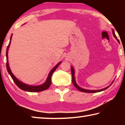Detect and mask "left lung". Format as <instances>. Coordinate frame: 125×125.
I'll use <instances>...</instances> for the list:
<instances>
[{
  "mask_svg": "<svg viewBox=\"0 0 125 125\" xmlns=\"http://www.w3.org/2000/svg\"><path fill=\"white\" fill-rule=\"evenodd\" d=\"M113 34L114 35V37L115 38V39H116V40L118 41V43H120V41L119 40H118V39L117 38V37H116V36L115 35V32H114V30H113ZM71 72H72V82H73V85H74L75 87L78 90H79V91H80V92H84V93H97V92H101V91H103L105 89H106L108 88L113 83V82L114 80H113V82H112L111 84L109 86H107V87H106L104 89H100V90H88V89H83L81 87H80V86L78 85V84H77V83H76L75 82V77H74V68L71 66Z\"/></svg>",
  "mask_w": 125,
  "mask_h": 125,
  "instance_id": "obj_1",
  "label": "left lung"
}]
</instances>
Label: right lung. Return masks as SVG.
I'll return each instance as SVG.
<instances>
[{
	"mask_svg": "<svg viewBox=\"0 0 125 125\" xmlns=\"http://www.w3.org/2000/svg\"><path fill=\"white\" fill-rule=\"evenodd\" d=\"M12 35H11V37H10V42L9 43V45L8 46L7 48V51H6V57H7V71L9 73V74L11 76L12 78V80H14L15 83L16 84V85L18 86L19 88L22 90L26 91V92H42V91H43L47 89L50 87L51 84V77L52 74L56 70L57 68L58 67V65H60L61 63H62V61L61 62H59L58 64H57L51 70L50 72L48 74V75L47 77V79H46V82L45 83H43L41 85H29V84H25L22 83V82L20 81L18 78H17L12 73L11 69L9 67V61H8V50H9V48L10 47V43H11V40L12 38Z\"/></svg>",
	"mask_w": 125,
	"mask_h": 125,
	"instance_id": "obj_1",
	"label": "right lung"
}]
</instances>
